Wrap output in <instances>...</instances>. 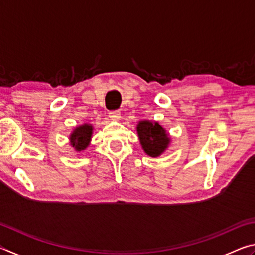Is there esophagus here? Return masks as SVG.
<instances>
[{"mask_svg": "<svg viewBox=\"0 0 255 255\" xmlns=\"http://www.w3.org/2000/svg\"><path fill=\"white\" fill-rule=\"evenodd\" d=\"M109 117L112 120H119L120 119V112L118 110H114L109 112Z\"/></svg>", "mask_w": 255, "mask_h": 255, "instance_id": "1", "label": "esophagus"}]
</instances>
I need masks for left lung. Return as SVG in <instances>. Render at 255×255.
I'll return each mask as SVG.
<instances>
[{
	"instance_id": "8db88e82",
	"label": "left lung",
	"mask_w": 255,
	"mask_h": 255,
	"mask_svg": "<svg viewBox=\"0 0 255 255\" xmlns=\"http://www.w3.org/2000/svg\"><path fill=\"white\" fill-rule=\"evenodd\" d=\"M136 130L141 148L148 156L158 157L169 148L170 133L158 122L141 119L137 124Z\"/></svg>"
}]
</instances>
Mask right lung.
Segmentation results:
<instances>
[{
    "label": "right lung",
    "mask_w": 255,
    "mask_h": 255,
    "mask_svg": "<svg viewBox=\"0 0 255 255\" xmlns=\"http://www.w3.org/2000/svg\"><path fill=\"white\" fill-rule=\"evenodd\" d=\"M93 133V126L89 123H84L82 125L76 126L70 135V143L73 148H74L77 153L83 152L89 147L91 144Z\"/></svg>",
    "instance_id": "1"
}]
</instances>
